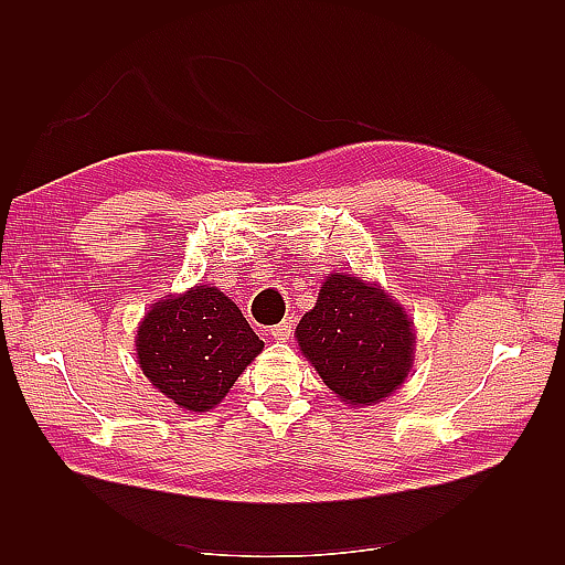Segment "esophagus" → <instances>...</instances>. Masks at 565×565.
<instances>
[{"label": "esophagus", "instance_id": "obj_1", "mask_svg": "<svg viewBox=\"0 0 565 565\" xmlns=\"http://www.w3.org/2000/svg\"><path fill=\"white\" fill-rule=\"evenodd\" d=\"M291 332H294V320L289 318V320H281L279 326H274L271 330H269V334L274 340H279V342H286L291 338Z\"/></svg>", "mask_w": 565, "mask_h": 565}]
</instances>
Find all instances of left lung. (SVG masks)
<instances>
[{"instance_id":"left-lung-1","label":"left lung","mask_w":565,"mask_h":565,"mask_svg":"<svg viewBox=\"0 0 565 565\" xmlns=\"http://www.w3.org/2000/svg\"><path fill=\"white\" fill-rule=\"evenodd\" d=\"M296 338L328 388L352 405L388 398L413 366L411 318L376 284L352 274L328 276Z\"/></svg>"}]
</instances>
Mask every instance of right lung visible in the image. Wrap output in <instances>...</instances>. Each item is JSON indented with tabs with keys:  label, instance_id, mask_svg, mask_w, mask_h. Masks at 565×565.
<instances>
[{
	"label": "right lung",
	"instance_id": "add662e5",
	"mask_svg": "<svg viewBox=\"0 0 565 565\" xmlns=\"http://www.w3.org/2000/svg\"><path fill=\"white\" fill-rule=\"evenodd\" d=\"M262 347L239 308L213 286L154 303L136 340L142 374L194 413L218 405Z\"/></svg>",
	"mask_w": 565,
	"mask_h": 565
}]
</instances>
